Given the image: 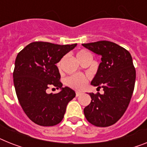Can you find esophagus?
Returning a JSON list of instances; mask_svg holds the SVG:
<instances>
[{
  "mask_svg": "<svg viewBox=\"0 0 147 147\" xmlns=\"http://www.w3.org/2000/svg\"><path fill=\"white\" fill-rule=\"evenodd\" d=\"M81 94H82V92H76V97L80 96Z\"/></svg>",
  "mask_w": 147,
  "mask_h": 147,
  "instance_id": "esophagus-1",
  "label": "esophagus"
}]
</instances>
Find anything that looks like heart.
Wrapping results in <instances>:
<instances>
[{
    "label": "heart",
    "instance_id": "obj_1",
    "mask_svg": "<svg viewBox=\"0 0 147 147\" xmlns=\"http://www.w3.org/2000/svg\"><path fill=\"white\" fill-rule=\"evenodd\" d=\"M88 54H89V53L86 51L80 50L76 53V58L80 61L85 55H86ZM59 67L61 68V62L59 63ZM87 82H88V79H87L86 76L80 74L72 75V76H69L66 79V84L69 87H71L74 89H76V90H82V89H83L86 86Z\"/></svg>",
    "mask_w": 147,
    "mask_h": 147
}]
</instances>
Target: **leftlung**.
Returning <instances> with one entry per match:
<instances>
[{
  "label": "left lung",
  "instance_id": "left-lung-1",
  "mask_svg": "<svg viewBox=\"0 0 147 147\" xmlns=\"http://www.w3.org/2000/svg\"><path fill=\"white\" fill-rule=\"evenodd\" d=\"M82 46L101 56L91 85L101 87L104 92L102 94L89 93L92 100L84 108V115L95 126L112 125L124 114L134 92L136 71L131 55L123 47L110 41Z\"/></svg>",
  "mask_w": 147,
  "mask_h": 147
}]
</instances>
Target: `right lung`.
<instances>
[{
  "instance_id": "1",
  "label": "right lung",
  "mask_w": 147,
  "mask_h": 147,
  "mask_svg": "<svg viewBox=\"0 0 147 147\" xmlns=\"http://www.w3.org/2000/svg\"><path fill=\"white\" fill-rule=\"evenodd\" d=\"M76 45L33 42L17 55L13 71L17 98L25 114L39 125L59 124L67 104L76 96L71 88L62 87L55 65ZM50 86L61 91L56 94H48L46 89Z\"/></svg>"
}]
</instances>
